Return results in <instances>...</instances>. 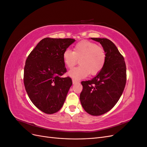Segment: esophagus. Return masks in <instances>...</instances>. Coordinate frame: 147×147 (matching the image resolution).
Returning <instances> with one entry per match:
<instances>
[{
  "instance_id": "34e87169",
  "label": "esophagus",
  "mask_w": 147,
  "mask_h": 147,
  "mask_svg": "<svg viewBox=\"0 0 147 147\" xmlns=\"http://www.w3.org/2000/svg\"><path fill=\"white\" fill-rule=\"evenodd\" d=\"M78 82L77 81V80H74V79H72V83H73V84H75V83H78Z\"/></svg>"
}]
</instances>
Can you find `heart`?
I'll list each match as a JSON object with an SVG mask.
<instances>
[{
  "label": "heart",
  "mask_w": 147,
  "mask_h": 147,
  "mask_svg": "<svg viewBox=\"0 0 147 147\" xmlns=\"http://www.w3.org/2000/svg\"><path fill=\"white\" fill-rule=\"evenodd\" d=\"M64 63L68 69H72L78 63L80 66L69 71L68 75L73 78L79 80L89 74L96 75L103 69L106 55L103 48L96 43L88 40L79 42L73 48V51L67 49L63 54Z\"/></svg>",
  "instance_id": "1"
}]
</instances>
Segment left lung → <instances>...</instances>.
<instances>
[{"instance_id": "left-lung-1", "label": "left lung", "mask_w": 147, "mask_h": 147, "mask_svg": "<svg viewBox=\"0 0 147 147\" xmlns=\"http://www.w3.org/2000/svg\"><path fill=\"white\" fill-rule=\"evenodd\" d=\"M91 38L103 47L105 63L94 78L82 82L80 99L88 113L99 116L112 109L121 96L126 83V67L123 56L112 41L104 38Z\"/></svg>"}]
</instances>
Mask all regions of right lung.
I'll use <instances>...</instances> for the list:
<instances>
[{"mask_svg": "<svg viewBox=\"0 0 147 147\" xmlns=\"http://www.w3.org/2000/svg\"><path fill=\"white\" fill-rule=\"evenodd\" d=\"M75 41L73 38H45L30 52L24 69L26 91L34 105L47 114L61 109L72 81L62 78L67 72L63 52Z\"/></svg>", "mask_w": 147, "mask_h": 147, "instance_id": "obj_1", "label": "right lung"}]
</instances>
